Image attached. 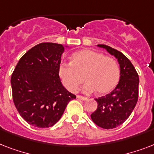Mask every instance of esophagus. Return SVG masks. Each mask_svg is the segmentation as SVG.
<instances>
[{
    "instance_id": "1",
    "label": "esophagus",
    "mask_w": 154,
    "mask_h": 154,
    "mask_svg": "<svg viewBox=\"0 0 154 154\" xmlns=\"http://www.w3.org/2000/svg\"><path fill=\"white\" fill-rule=\"evenodd\" d=\"M77 97L78 99H81V100H82V101H85V100H87V97H83V96H81V95H77Z\"/></svg>"
}]
</instances>
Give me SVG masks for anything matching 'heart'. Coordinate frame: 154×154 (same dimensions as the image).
Wrapping results in <instances>:
<instances>
[{
	"label": "heart",
	"mask_w": 154,
	"mask_h": 154,
	"mask_svg": "<svg viewBox=\"0 0 154 154\" xmlns=\"http://www.w3.org/2000/svg\"><path fill=\"white\" fill-rule=\"evenodd\" d=\"M70 64L59 66V76L69 91L76 92L80 85L87 81L84 90H96L99 95L107 94L117 86L120 79V69L113 58L103 53L83 49L72 53Z\"/></svg>",
	"instance_id": "b5f03b06"
}]
</instances>
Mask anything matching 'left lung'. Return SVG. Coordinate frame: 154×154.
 <instances>
[{"mask_svg":"<svg viewBox=\"0 0 154 154\" xmlns=\"http://www.w3.org/2000/svg\"><path fill=\"white\" fill-rule=\"evenodd\" d=\"M113 55L120 65V80L110 94L96 98L97 109L91 114L93 122L103 129H114L123 124L138 100L139 77L130 60L122 53L105 45H97Z\"/></svg>","mask_w":154,"mask_h":154,"instance_id":"1","label":"left lung"}]
</instances>
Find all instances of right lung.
<instances>
[{
  "instance_id": "right-lung-1",
  "label": "right lung",
  "mask_w": 154,
  "mask_h": 154,
  "mask_svg": "<svg viewBox=\"0 0 154 154\" xmlns=\"http://www.w3.org/2000/svg\"><path fill=\"white\" fill-rule=\"evenodd\" d=\"M64 48L49 42L35 45L20 58L12 74L13 103L21 117L32 126H53L68 103L76 98L59 77Z\"/></svg>"
}]
</instances>
